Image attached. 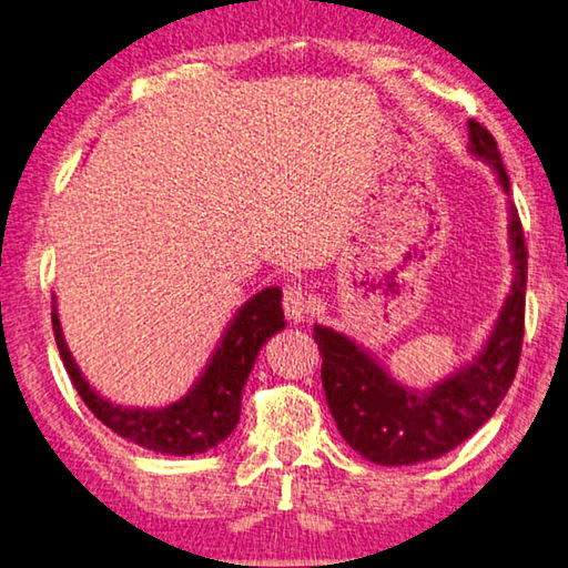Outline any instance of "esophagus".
Wrapping results in <instances>:
<instances>
[{
  "mask_svg": "<svg viewBox=\"0 0 568 568\" xmlns=\"http://www.w3.org/2000/svg\"><path fill=\"white\" fill-rule=\"evenodd\" d=\"M282 306H284L286 320L294 322V324L296 322H304L306 317H310V312H312V296L306 294L304 286L292 284V286H286V290H284Z\"/></svg>",
  "mask_w": 568,
  "mask_h": 568,
  "instance_id": "esophagus-1",
  "label": "esophagus"
}]
</instances>
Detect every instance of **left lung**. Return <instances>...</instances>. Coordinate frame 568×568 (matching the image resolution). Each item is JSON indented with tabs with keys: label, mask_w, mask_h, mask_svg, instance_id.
<instances>
[{
	"label": "left lung",
	"mask_w": 568,
	"mask_h": 568,
	"mask_svg": "<svg viewBox=\"0 0 568 568\" xmlns=\"http://www.w3.org/2000/svg\"><path fill=\"white\" fill-rule=\"evenodd\" d=\"M470 153L494 165L508 191V175L496 138L476 120L468 123ZM510 248L516 258L514 290L486 349L466 369L443 379L430 393L397 385L365 349L345 334L314 327L322 355V387L342 438L377 466H413L440 458L468 440L496 413L514 383L526 320L528 251L518 211L510 206Z\"/></svg>",
	"instance_id": "1"
}]
</instances>
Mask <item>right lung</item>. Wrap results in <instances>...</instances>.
<instances>
[{
    "label": "right lung",
    "mask_w": 568,
    "mask_h": 568,
    "mask_svg": "<svg viewBox=\"0 0 568 568\" xmlns=\"http://www.w3.org/2000/svg\"><path fill=\"white\" fill-rule=\"evenodd\" d=\"M52 329L74 389L100 423H105L120 438L133 440L148 450L193 455L216 448L234 433L241 413V389L246 385L258 349L274 332L284 329L282 292L278 286H268L241 306L229 332L223 334L216 355L211 357L206 372L191 393L158 410H133L100 397L74 365L54 310Z\"/></svg>",
    "instance_id": "right-lung-1"
}]
</instances>
